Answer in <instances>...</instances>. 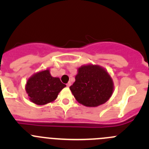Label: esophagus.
I'll list each match as a JSON object with an SVG mask.
<instances>
[{
    "instance_id": "34e87169",
    "label": "esophagus",
    "mask_w": 149,
    "mask_h": 149,
    "mask_svg": "<svg viewBox=\"0 0 149 149\" xmlns=\"http://www.w3.org/2000/svg\"><path fill=\"white\" fill-rule=\"evenodd\" d=\"M66 85H67V86H68V87H69V86H70V85H71V83H70V81H69V82H68V83L67 84H66Z\"/></svg>"
}]
</instances>
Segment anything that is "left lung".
<instances>
[{"instance_id": "obj_1", "label": "left lung", "mask_w": 149, "mask_h": 149, "mask_svg": "<svg viewBox=\"0 0 149 149\" xmlns=\"http://www.w3.org/2000/svg\"><path fill=\"white\" fill-rule=\"evenodd\" d=\"M75 79L70 89L78 102L86 107L103 104L113 93L114 83L110 75L98 65L81 66Z\"/></svg>"}]
</instances>
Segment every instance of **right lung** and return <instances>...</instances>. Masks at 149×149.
Listing matches in <instances>:
<instances>
[{"mask_svg": "<svg viewBox=\"0 0 149 149\" xmlns=\"http://www.w3.org/2000/svg\"><path fill=\"white\" fill-rule=\"evenodd\" d=\"M65 86L59 78L52 77L49 69H46L33 74L26 81L25 90L31 102L44 105L56 100Z\"/></svg>", "mask_w": 149, "mask_h": 149, "instance_id": "add662e5", "label": "right lung"}]
</instances>
